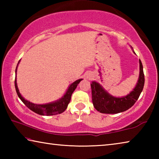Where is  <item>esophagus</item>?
Here are the masks:
<instances>
[{"label":"esophagus","mask_w":159,"mask_h":159,"mask_svg":"<svg viewBox=\"0 0 159 159\" xmlns=\"http://www.w3.org/2000/svg\"><path fill=\"white\" fill-rule=\"evenodd\" d=\"M91 77H92V76H90V75H88V76H87V78H88V79H90V78H91Z\"/></svg>","instance_id":"1"}]
</instances>
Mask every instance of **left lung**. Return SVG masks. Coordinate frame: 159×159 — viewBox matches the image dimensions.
<instances>
[{
    "instance_id": "1",
    "label": "left lung",
    "mask_w": 159,
    "mask_h": 159,
    "mask_svg": "<svg viewBox=\"0 0 159 159\" xmlns=\"http://www.w3.org/2000/svg\"><path fill=\"white\" fill-rule=\"evenodd\" d=\"M139 76L138 83L132 92L123 98H114L103 89L98 83H90L92 100L95 109L103 114H118L125 111L134 105L143 90L144 75L143 66L139 60Z\"/></svg>"
}]
</instances>
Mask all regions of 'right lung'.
Wrapping results in <instances>:
<instances>
[{"label":"right lung","instance_id":"obj_1","mask_svg":"<svg viewBox=\"0 0 159 159\" xmlns=\"http://www.w3.org/2000/svg\"><path fill=\"white\" fill-rule=\"evenodd\" d=\"M19 62H20V61H19ZM17 68H16L15 72L17 71ZM82 80L83 79L77 80L72 83V84H71V85L69 86L68 90H67V91L66 92L65 95H64L60 99H59L58 101L52 102V103L46 104H36L31 103V102H29L27 100H26V99L21 95V94L20 93V91L18 90L16 78L15 80V86L16 92H17L18 97L29 109H31V111H33L34 112L36 113V114L39 115L52 116V115L61 114V113H62L65 111L66 109L67 108V106H68V104L70 102V100H71L72 93H74V91L76 88L78 84H79Z\"/></svg>","mask_w":159,"mask_h":159}]
</instances>
